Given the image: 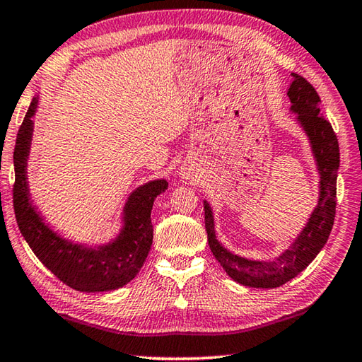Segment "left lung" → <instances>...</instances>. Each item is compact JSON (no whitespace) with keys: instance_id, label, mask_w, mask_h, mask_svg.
<instances>
[{"instance_id":"8db88e82","label":"left lung","mask_w":362,"mask_h":362,"mask_svg":"<svg viewBox=\"0 0 362 362\" xmlns=\"http://www.w3.org/2000/svg\"><path fill=\"white\" fill-rule=\"evenodd\" d=\"M292 75L293 81L290 83L287 92L292 102L290 110L296 112V119L309 136L320 174V197L306 228L301 230L295 243L278 259L272 262L250 260L232 254L218 242L214 214L209 202H204L205 230H207L211 252L233 281L247 287L276 288L293 279L322 251L334 224L337 169L341 163L337 136L331 124L320 115L322 100L313 84L306 78L296 74Z\"/></svg>"}]
</instances>
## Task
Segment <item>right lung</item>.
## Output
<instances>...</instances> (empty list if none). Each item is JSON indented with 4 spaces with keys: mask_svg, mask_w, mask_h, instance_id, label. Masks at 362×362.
<instances>
[{
    "mask_svg": "<svg viewBox=\"0 0 362 362\" xmlns=\"http://www.w3.org/2000/svg\"><path fill=\"white\" fill-rule=\"evenodd\" d=\"M37 98L28 108L13 148V211L17 224L42 264L64 284L80 292H108L124 287L143 267L152 246L153 228L151 211L155 197L165 193L166 180H152L134 189L124 209V228L116 240L86 247L61 238L42 221L30 199L26 182V160L30 155L33 120Z\"/></svg>",
    "mask_w": 362,
    "mask_h": 362,
    "instance_id": "add662e5",
    "label": "right lung"
}]
</instances>
